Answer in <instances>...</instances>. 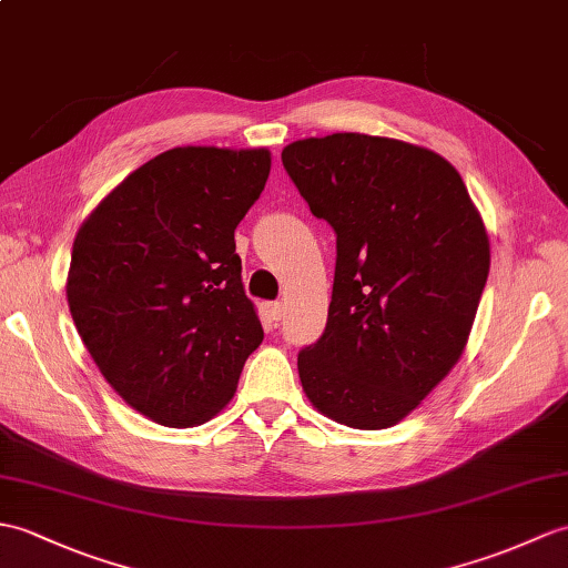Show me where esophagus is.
I'll return each mask as SVG.
<instances>
[{
    "instance_id": "esophagus-1",
    "label": "esophagus",
    "mask_w": 568,
    "mask_h": 568,
    "mask_svg": "<svg viewBox=\"0 0 568 568\" xmlns=\"http://www.w3.org/2000/svg\"><path fill=\"white\" fill-rule=\"evenodd\" d=\"M268 310V316L273 322H278L281 316H283V302H271V305L266 307Z\"/></svg>"
}]
</instances>
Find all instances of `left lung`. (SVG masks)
Wrapping results in <instances>:
<instances>
[{"mask_svg": "<svg viewBox=\"0 0 568 568\" xmlns=\"http://www.w3.org/2000/svg\"><path fill=\"white\" fill-rule=\"evenodd\" d=\"M283 166L336 232L322 338L297 371L316 412L361 430L399 424L463 355L489 275V236L457 169L412 142L334 133Z\"/></svg>", "mask_w": 568, "mask_h": 568, "instance_id": "left-lung-1", "label": "left lung"}]
</instances>
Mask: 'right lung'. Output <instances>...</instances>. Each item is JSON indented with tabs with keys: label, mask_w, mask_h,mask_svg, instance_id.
<instances>
[{
	"label": "right lung",
	"mask_w": 568,
	"mask_h": 568,
	"mask_svg": "<svg viewBox=\"0 0 568 568\" xmlns=\"http://www.w3.org/2000/svg\"><path fill=\"white\" fill-rule=\"evenodd\" d=\"M268 174L263 148L166 150L118 183L74 236L77 332L118 397L156 424L213 418L263 341L234 230Z\"/></svg>",
	"instance_id": "obj_1"
}]
</instances>
